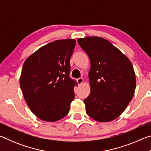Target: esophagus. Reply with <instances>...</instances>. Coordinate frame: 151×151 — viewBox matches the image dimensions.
I'll list each match as a JSON object with an SVG mask.
<instances>
[{
	"mask_svg": "<svg viewBox=\"0 0 151 151\" xmlns=\"http://www.w3.org/2000/svg\"><path fill=\"white\" fill-rule=\"evenodd\" d=\"M77 83H78V84L79 85H81V84L83 83V78H82V77L78 78V79H77Z\"/></svg>",
	"mask_w": 151,
	"mask_h": 151,
	"instance_id": "34e87169",
	"label": "esophagus"
}]
</instances>
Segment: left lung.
I'll use <instances>...</instances> for the list:
<instances>
[{
  "label": "left lung",
  "instance_id": "8db88e82",
  "mask_svg": "<svg viewBox=\"0 0 151 151\" xmlns=\"http://www.w3.org/2000/svg\"><path fill=\"white\" fill-rule=\"evenodd\" d=\"M77 41L91 61V93L84 100L86 114L99 122L113 121L134 95L136 78L131 61L103 38L87 37Z\"/></svg>",
  "mask_w": 151,
  "mask_h": 151
}]
</instances>
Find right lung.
<instances>
[{
	"label": "right lung",
	"mask_w": 151,
	"mask_h": 151,
	"mask_svg": "<svg viewBox=\"0 0 151 151\" xmlns=\"http://www.w3.org/2000/svg\"><path fill=\"white\" fill-rule=\"evenodd\" d=\"M75 39L58 40L27 58L20 86L28 106L38 118L55 122L68 113L77 83L70 75Z\"/></svg>",
	"instance_id": "obj_1"
}]
</instances>
